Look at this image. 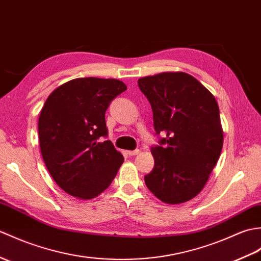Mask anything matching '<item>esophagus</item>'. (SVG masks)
I'll return each instance as SVG.
<instances>
[{
	"label": "esophagus",
	"mask_w": 261,
	"mask_h": 261,
	"mask_svg": "<svg viewBox=\"0 0 261 261\" xmlns=\"http://www.w3.org/2000/svg\"><path fill=\"white\" fill-rule=\"evenodd\" d=\"M139 152H140V150L139 149H136V150H130V151H128V153L130 156H133V155H137V154H139Z\"/></svg>",
	"instance_id": "1"
}]
</instances>
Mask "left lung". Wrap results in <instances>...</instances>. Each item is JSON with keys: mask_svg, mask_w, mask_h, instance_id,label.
Instances as JSON below:
<instances>
[{"mask_svg": "<svg viewBox=\"0 0 261 261\" xmlns=\"http://www.w3.org/2000/svg\"><path fill=\"white\" fill-rule=\"evenodd\" d=\"M153 112L155 135L148 189L161 201L175 204L196 197L219 159L223 131L215 96L185 72H163L138 80Z\"/></svg>", "mask_w": 261, "mask_h": 261, "instance_id": "obj_1", "label": "left lung"}]
</instances>
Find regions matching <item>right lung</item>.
Returning <instances> with one entry per match:
<instances>
[{"label": "right lung", "instance_id": "obj_1", "mask_svg": "<svg viewBox=\"0 0 261 261\" xmlns=\"http://www.w3.org/2000/svg\"><path fill=\"white\" fill-rule=\"evenodd\" d=\"M126 86L116 79L79 77L48 95L39 118L42 156L66 193L92 199L105 191L123 162L108 137L106 111Z\"/></svg>", "mask_w": 261, "mask_h": 261}]
</instances>
